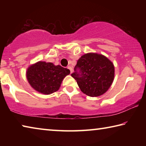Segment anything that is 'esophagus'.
Here are the masks:
<instances>
[{"label":"esophagus","mask_w":146,"mask_h":146,"mask_svg":"<svg viewBox=\"0 0 146 146\" xmlns=\"http://www.w3.org/2000/svg\"><path fill=\"white\" fill-rule=\"evenodd\" d=\"M69 70H70V73H71L73 72V69H72V68L71 67H70V66H68V67L67 68Z\"/></svg>","instance_id":"34e87169"}]
</instances>
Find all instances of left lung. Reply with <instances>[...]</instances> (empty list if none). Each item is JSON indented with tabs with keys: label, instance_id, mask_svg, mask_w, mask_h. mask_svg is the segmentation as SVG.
Segmentation results:
<instances>
[{
	"label": "left lung",
	"instance_id": "left-lung-1",
	"mask_svg": "<svg viewBox=\"0 0 146 146\" xmlns=\"http://www.w3.org/2000/svg\"><path fill=\"white\" fill-rule=\"evenodd\" d=\"M71 76L82 92L90 97H98L108 90L114 79L113 63L102 55L87 53L78 59Z\"/></svg>",
	"mask_w": 146,
	"mask_h": 146
}]
</instances>
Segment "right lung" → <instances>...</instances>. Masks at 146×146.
I'll use <instances>...</instances> for the list:
<instances>
[{"mask_svg":"<svg viewBox=\"0 0 146 146\" xmlns=\"http://www.w3.org/2000/svg\"><path fill=\"white\" fill-rule=\"evenodd\" d=\"M70 70L53 63L38 62L30 66L27 71L29 83L36 91L49 95L58 91L61 82Z\"/></svg>","mask_w":146,"mask_h":146,"instance_id":"right-lung-1","label":"right lung"}]
</instances>
